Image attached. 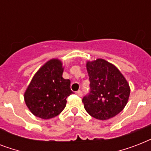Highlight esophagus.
Returning a JSON list of instances; mask_svg holds the SVG:
<instances>
[{
  "label": "esophagus",
  "mask_w": 151,
  "mask_h": 151,
  "mask_svg": "<svg viewBox=\"0 0 151 151\" xmlns=\"http://www.w3.org/2000/svg\"><path fill=\"white\" fill-rule=\"evenodd\" d=\"M76 94L78 95V96H82V92H81V91H80V90H79V91H78V92H76Z\"/></svg>",
  "instance_id": "esophagus-1"
}]
</instances>
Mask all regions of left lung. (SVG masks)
<instances>
[{
	"label": "left lung",
	"instance_id": "left-lung-1",
	"mask_svg": "<svg viewBox=\"0 0 151 151\" xmlns=\"http://www.w3.org/2000/svg\"><path fill=\"white\" fill-rule=\"evenodd\" d=\"M90 91L83 97L85 110L92 117L107 120L122 111L130 95L129 85L113 64L104 59L88 62Z\"/></svg>",
	"mask_w": 151,
	"mask_h": 151
}]
</instances>
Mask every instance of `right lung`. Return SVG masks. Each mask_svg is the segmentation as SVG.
<instances>
[{"label": "right lung", "mask_w": 151, "mask_h": 151, "mask_svg": "<svg viewBox=\"0 0 151 151\" xmlns=\"http://www.w3.org/2000/svg\"><path fill=\"white\" fill-rule=\"evenodd\" d=\"M63 68L59 59L46 63L36 73L24 94L25 103L33 114L42 119L59 115L73 94L70 81L64 79Z\"/></svg>", "instance_id": "right-lung-1"}]
</instances>
